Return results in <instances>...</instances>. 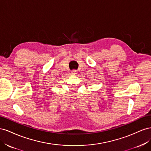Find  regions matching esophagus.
Masks as SVG:
<instances>
[{"mask_svg":"<svg viewBox=\"0 0 151 151\" xmlns=\"http://www.w3.org/2000/svg\"><path fill=\"white\" fill-rule=\"evenodd\" d=\"M71 74L73 75H76L77 74V71H76L75 70H73L71 71Z\"/></svg>","mask_w":151,"mask_h":151,"instance_id":"esophagus-1","label":"esophagus"}]
</instances>
